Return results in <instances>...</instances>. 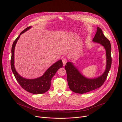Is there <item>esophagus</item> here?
<instances>
[{"label":"esophagus","instance_id":"34e87169","mask_svg":"<svg viewBox=\"0 0 122 122\" xmlns=\"http://www.w3.org/2000/svg\"><path fill=\"white\" fill-rule=\"evenodd\" d=\"M62 62H63V66H65L66 62H67V60L66 59L64 58L62 59Z\"/></svg>","mask_w":122,"mask_h":122}]
</instances>
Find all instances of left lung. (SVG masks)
Returning <instances> with one entry per match:
<instances>
[{
  "instance_id": "left-lung-1",
  "label": "left lung",
  "mask_w": 122,
  "mask_h": 122,
  "mask_svg": "<svg viewBox=\"0 0 122 122\" xmlns=\"http://www.w3.org/2000/svg\"><path fill=\"white\" fill-rule=\"evenodd\" d=\"M94 42L102 45L106 50V66L103 73L97 78H88L84 76L78 69L71 62L66 63L65 68L66 72L68 86L73 92L78 94H84L101 87L105 81L112 65L111 45L109 40L104 36L99 27L92 40Z\"/></svg>"
}]
</instances>
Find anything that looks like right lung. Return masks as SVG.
Segmentation results:
<instances>
[{"instance_id":"add662e5","label":"right lung","mask_w":122,"mask_h":122,"mask_svg":"<svg viewBox=\"0 0 122 122\" xmlns=\"http://www.w3.org/2000/svg\"><path fill=\"white\" fill-rule=\"evenodd\" d=\"M32 26H30L24 29L13 42L11 48V68L17 81L18 82L23 89L34 94H43L50 89L51 79L54 76L58 69L63 66V63L62 60H58L49 67L43 75L36 79H26L22 77L17 73L14 66V50L16 44L19 40L21 35L28 30Z\"/></svg>"}]
</instances>
